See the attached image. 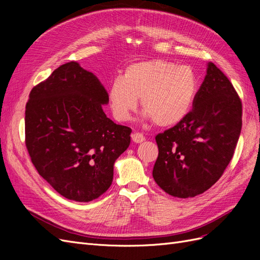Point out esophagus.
I'll return each mask as SVG.
<instances>
[{
    "label": "esophagus",
    "mask_w": 260,
    "mask_h": 260,
    "mask_svg": "<svg viewBox=\"0 0 260 260\" xmlns=\"http://www.w3.org/2000/svg\"><path fill=\"white\" fill-rule=\"evenodd\" d=\"M131 138H132V141H133V142H135V143H141V142H143V141L145 140L144 136L142 135V133H140V132L132 133Z\"/></svg>",
    "instance_id": "34e87169"
}]
</instances>
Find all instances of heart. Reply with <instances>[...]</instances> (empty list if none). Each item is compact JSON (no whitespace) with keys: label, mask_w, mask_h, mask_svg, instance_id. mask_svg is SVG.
<instances>
[{"label":"heart","mask_w":260,"mask_h":260,"mask_svg":"<svg viewBox=\"0 0 260 260\" xmlns=\"http://www.w3.org/2000/svg\"><path fill=\"white\" fill-rule=\"evenodd\" d=\"M199 91V77L186 65L164 59L133 62L108 88V103L116 119L129 120L139 99L154 123L169 127L182 121L191 112Z\"/></svg>","instance_id":"obj_1"}]
</instances>
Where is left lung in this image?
<instances>
[{
    "label": "left lung",
    "instance_id": "8db88e82",
    "mask_svg": "<svg viewBox=\"0 0 260 260\" xmlns=\"http://www.w3.org/2000/svg\"><path fill=\"white\" fill-rule=\"evenodd\" d=\"M242 129V102L226 76L214 62L196 94L192 111L155 140L158 157L153 178L180 199L207 191L232 159Z\"/></svg>",
    "mask_w": 260,
    "mask_h": 260
}]
</instances>
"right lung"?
Wrapping results in <instances>:
<instances>
[{
  "label": "right lung",
  "mask_w": 260,
  "mask_h": 260,
  "mask_svg": "<svg viewBox=\"0 0 260 260\" xmlns=\"http://www.w3.org/2000/svg\"><path fill=\"white\" fill-rule=\"evenodd\" d=\"M100 80L77 61L55 69L29 94L26 146L46 182L64 198L91 202L105 193L114 164L130 145L131 129L107 118Z\"/></svg>",
  "instance_id": "add662e5"
}]
</instances>
